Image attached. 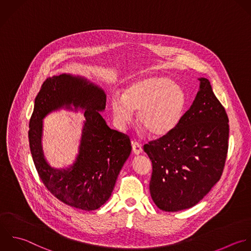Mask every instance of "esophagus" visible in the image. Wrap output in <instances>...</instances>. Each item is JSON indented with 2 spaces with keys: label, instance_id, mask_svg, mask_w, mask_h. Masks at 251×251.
<instances>
[{
  "label": "esophagus",
  "instance_id": "1",
  "mask_svg": "<svg viewBox=\"0 0 251 251\" xmlns=\"http://www.w3.org/2000/svg\"><path fill=\"white\" fill-rule=\"evenodd\" d=\"M132 150H133V152L137 155L143 152V148H142L141 144H139L138 142H133L132 143Z\"/></svg>",
  "mask_w": 251,
  "mask_h": 251
}]
</instances>
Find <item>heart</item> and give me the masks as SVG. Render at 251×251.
<instances>
[{
	"mask_svg": "<svg viewBox=\"0 0 251 251\" xmlns=\"http://www.w3.org/2000/svg\"><path fill=\"white\" fill-rule=\"evenodd\" d=\"M187 98L184 89L166 77H149L129 84L122 96L114 94L110 110L115 122L125 127L138 111L137 121L152 137L170 134L180 123Z\"/></svg>",
	"mask_w": 251,
	"mask_h": 251,
	"instance_id": "heart-1",
	"label": "heart"
}]
</instances>
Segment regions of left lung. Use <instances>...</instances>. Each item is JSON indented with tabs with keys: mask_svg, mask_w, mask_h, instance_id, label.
I'll return each instance as SVG.
<instances>
[{
	"mask_svg": "<svg viewBox=\"0 0 251 251\" xmlns=\"http://www.w3.org/2000/svg\"><path fill=\"white\" fill-rule=\"evenodd\" d=\"M199 80L200 91L178 126L144 146L152 163L151 196L163 211L195 206L220 180L224 170L229 118L208 79Z\"/></svg>",
	"mask_w": 251,
	"mask_h": 251,
	"instance_id": "obj_1",
	"label": "left lung"
}]
</instances>
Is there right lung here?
<instances>
[{
	"mask_svg": "<svg viewBox=\"0 0 251 251\" xmlns=\"http://www.w3.org/2000/svg\"><path fill=\"white\" fill-rule=\"evenodd\" d=\"M106 96L98 86L70 74L52 76L43 83L29 121V147L45 187L63 203L86 211L100 208L110 198L118 174L131 153L127 135L110 129L100 111ZM85 110V121L75 162L69 169L50 168L43 157L40 139L42 118L65 107Z\"/></svg>",
	"mask_w": 251,
	"mask_h": 251,
	"instance_id": "right-lung-1",
	"label": "right lung"
}]
</instances>
